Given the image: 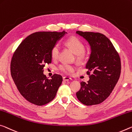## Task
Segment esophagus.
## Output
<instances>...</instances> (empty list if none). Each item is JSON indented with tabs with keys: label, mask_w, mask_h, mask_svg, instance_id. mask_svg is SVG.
Listing matches in <instances>:
<instances>
[{
	"label": "esophagus",
	"mask_w": 132,
	"mask_h": 132,
	"mask_svg": "<svg viewBox=\"0 0 132 132\" xmlns=\"http://www.w3.org/2000/svg\"><path fill=\"white\" fill-rule=\"evenodd\" d=\"M63 80L64 81H68V80H72V78H70V77H68V76H64L63 77Z\"/></svg>",
	"instance_id": "obj_1"
}]
</instances>
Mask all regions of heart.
Wrapping results in <instances>:
<instances>
[{"label":"heart","mask_w":132,"mask_h":132,"mask_svg":"<svg viewBox=\"0 0 132 132\" xmlns=\"http://www.w3.org/2000/svg\"><path fill=\"white\" fill-rule=\"evenodd\" d=\"M66 46L72 50L76 55L78 60H81L85 57V47L83 43L76 37H70L65 42ZM60 47L59 44H55L51 49V57L53 60L57 59L59 55ZM59 69L66 74H71L75 70V66L73 64L62 63L59 66Z\"/></svg>","instance_id":"b5f03b06"}]
</instances>
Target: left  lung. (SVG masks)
Listing matches in <instances>:
<instances>
[{"instance_id": "8db88e82", "label": "left lung", "mask_w": 132, "mask_h": 132, "mask_svg": "<svg viewBox=\"0 0 132 132\" xmlns=\"http://www.w3.org/2000/svg\"><path fill=\"white\" fill-rule=\"evenodd\" d=\"M88 42L91 54L86 68L87 83L81 81L77 99L87 106L103 102L109 96L120 77L121 62L118 52L107 37L100 33L77 31Z\"/></svg>"}]
</instances>
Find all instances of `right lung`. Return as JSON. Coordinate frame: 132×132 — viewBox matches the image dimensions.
Listing matches in <instances>:
<instances>
[{"label": "right lung", "instance_id": "obj_1", "mask_svg": "<svg viewBox=\"0 0 132 132\" xmlns=\"http://www.w3.org/2000/svg\"><path fill=\"white\" fill-rule=\"evenodd\" d=\"M65 33L64 30L35 32L14 51L10 63L12 79L20 93L30 103L42 106L55 97L63 78L54 74L49 79L43 74V68L51 63L52 48Z\"/></svg>", "mask_w": 132, "mask_h": 132}]
</instances>
